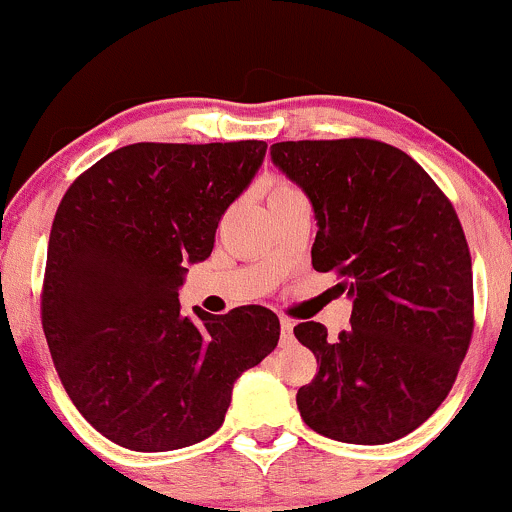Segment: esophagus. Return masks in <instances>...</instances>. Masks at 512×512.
<instances>
[{"label":"esophagus","instance_id":"34e87169","mask_svg":"<svg viewBox=\"0 0 512 512\" xmlns=\"http://www.w3.org/2000/svg\"><path fill=\"white\" fill-rule=\"evenodd\" d=\"M293 327H295L293 320H288V317H280V346L293 344Z\"/></svg>","mask_w":512,"mask_h":512}]
</instances>
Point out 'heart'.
Returning <instances> with one entry per match:
<instances>
[{
  "instance_id": "obj_1",
  "label": "heart",
  "mask_w": 512,
  "mask_h": 512,
  "mask_svg": "<svg viewBox=\"0 0 512 512\" xmlns=\"http://www.w3.org/2000/svg\"><path fill=\"white\" fill-rule=\"evenodd\" d=\"M290 190H295V188H290V185H276L271 195H280V192H290Z\"/></svg>"
}]
</instances>
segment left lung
<instances>
[{"mask_svg":"<svg viewBox=\"0 0 512 512\" xmlns=\"http://www.w3.org/2000/svg\"><path fill=\"white\" fill-rule=\"evenodd\" d=\"M271 161L310 200L315 271H337L351 327L295 337L317 376L298 390L307 427L349 444L405 437L442 405L474 332V280L452 202L400 148L371 139L280 141Z\"/></svg>","mask_w":512,"mask_h":512,"instance_id":"1","label":"left lung"}]
</instances>
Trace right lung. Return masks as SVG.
I'll list each match as a JSON object with an SVG mask.
<instances>
[{
  "label": "right lung",
  "instance_id": "right-lung-1",
  "mask_svg": "<svg viewBox=\"0 0 512 512\" xmlns=\"http://www.w3.org/2000/svg\"><path fill=\"white\" fill-rule=\"evenodd\" d=\"M266 141L131 144L82 173L48 241L43 332L80 415L114 444L170 452L222 427L236 378L280 337L261 305L180 315L192 263L251 185Z\"/></svg>",
  "mask_w": 512,
  "mask_h": 512
}]
</instances>
